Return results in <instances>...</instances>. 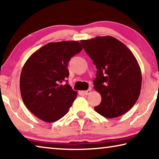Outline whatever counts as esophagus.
<instances>
[{"mask_svg": "<svg viewBox=\"0 0 159 159\" xmlns=\"http://www.w3.org/2000/svg\"><path fill=\"white\" fill-rule=\"evenodd\" d=\"M90 92H91V88H90V89L87 90L83 91V93H84V95H89V94L90 93Z\"/></svg>", "mask_w": 159, "mask_h": 159, "instance_id": "obj_1", "label": "esophagus"}]
</instances>
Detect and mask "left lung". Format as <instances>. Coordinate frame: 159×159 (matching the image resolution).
<instances>
[{"label": "left lung", "instance_id": "8db88e82", "mask_svg": "<svg viewBox=\"0 0 159 159\" xmlns=\"http://www.w3.org/2000/svg\"><path fill=\"white\" fill-rule=\"evenodd\" d=\"M80 42L98 69L94 89L101 95L102 101L95 110L108 118L125 114L138 99L142 88L141 69L135 57L112 36Z\"/></svg>", "mask_w": 159, "mask_h": 159}]
</instances>
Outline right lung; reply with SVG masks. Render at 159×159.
Here are the masks:
<instances>
[{
  "mask_svg": "<svg viewBox=\"0 0 159 159\" xmlns=\"http://www.w3.org/2000/svg\"><path fill=\"white\" fill-rule=\"evenodd\" d=\"M82 49L75 41L49 43L26 60L20 75L21 98L41 120L57 121L69 111L77 93L68 83H61L69 77V61Z\"/></svg>",
  "mask_w": 159,
  "mask_h": 159,
  "instance_id": "obj_1",
  "label": "right lung"
}]
</instances>
